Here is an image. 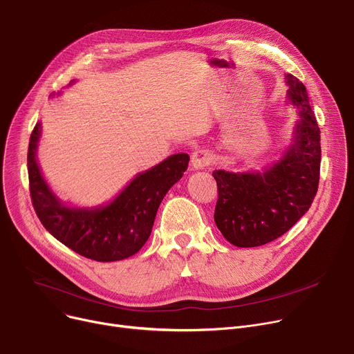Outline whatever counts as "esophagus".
<instances>
[{
    "mask_svg": "<svg viewBox=\"0 0 354 354\" xmlns=\"http://www.w3.org/2000/svg\"><path fill=\"white\" fill-rule=\"evenodd\" d=\"M191 162H192V166L195 167V169H203V167L212 165L214 153H212V151H209V149H207V147L198 149V151H195L192 153Z\"/></svg>",
    "mask_w": 354,
    "mask_h": 354,
    "instance_id": "esophagus-1",
    "label": "esophagus"
}]
</instances>
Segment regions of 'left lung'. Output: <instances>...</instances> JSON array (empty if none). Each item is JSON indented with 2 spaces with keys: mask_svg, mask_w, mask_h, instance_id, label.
<instances>
[{
  "mask_svg": "<svg viewBox=\"0 0 354 354\" xmlns=\"http://www.w3.org/2000/svg\"><path fill=\"white\" fill-rule=\"evenodd\" d=\"M288 97L300 109L295 139L264 174L212 172L218 201L214 219L235 247H259L286 234L311 207L320 180V129L306 86L287 74Z\"/></svg>",
  "mask_w": 354,
  "mask_h": 354,
  "instance_id": "1",
  "label": "left lung"
}]
</instances>
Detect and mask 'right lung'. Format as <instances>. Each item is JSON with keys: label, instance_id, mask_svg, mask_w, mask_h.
Returning <instances> with one entry per match:
<instances>
[{"label": "right lung", "instance_id": "1", "mask_svg": "<svg viewBox=\"0 0 354 354\" xmlns=\"http://www.w3.org/2000/svg\"><path fill=\"white\" fill-rule=\"evenodd\" d=\"M40 124L32 129L27 153L30 196L44 228L62 244L100 263L119 261L136 254L152 232L158 208L166 192L187 171L189 156L172 155L139 174L124 191L100 209L67 208L44 182L35 160Z\"/></svg>", "mask_w": 354, "mask_h": 354}]
</instances>
